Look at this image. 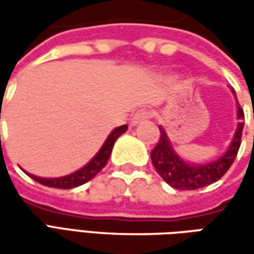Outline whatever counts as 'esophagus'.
<instances>
[{
  "mask_svg": "<svg viewBox=\"0 0 254 254\" xmlns=\"http://www.w3.org/2000/svg\"><path fill=\"white\" fill-rule=\"evenodd\" d=\"M147 119H150V112L147 109H140V110H137V112L132 114L131 124L135 126V124H138L142 120H147Z\"/></svg>",
  "mask_w": 254,
  "mask_h": 254,
  "instance_id": "esophagus-1",
  "label": "esophagus"
}]
</instances>
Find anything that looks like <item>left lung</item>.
<instances>
[{
  "mask_svg": "<svg viewBox=\"0 0 254 254\" xmlns=\"http://www.w3.org/2000/svg\"><path fill=\"white\" fill-rule=\"evenodd\" d=\"M238 117L240 120L245 119V113L240 106L238 107ZM243 124H245L243 122L238 124L235 137L223 155H220L219 158L213 161H206L202 164L187 161L180 157L177 150H174V147L171 145L164 128L160 127L161 131L160 141L151 151L152 165L161 175L162 180L175 190H190L210 185L220 180L235 161L242 142Z\"/></svg>",
  "mask_w": 254,
  "mask_h": 254,
  "instance_id": "obj_1",
  "label": "left lung"
}]
</instances>
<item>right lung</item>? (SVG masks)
I'll return each mask as SVG.
<instances>
[{
	"label": "right lung",
	"instance_id": "right-lung-1",
	"mask_svg": "<svg viewBox=\"0 0 254 254\" xmlns=\"http://www.w3.org/2000/svg\"><path fill=\"white\" fill-rule=\"evenodd\" d=\"M127 131V124L120 126L117 128H114L109 137L106 138V141L103 142V145L99 148V151L94 154L90 161L84 164L82 168L76 170L69 175H64V177H58V178H42V177H36L32 174H28L32 180L36 182L51 187V188H59V190H70V188H76L79 185H83L87 181L94 178L100 171L106 167V164L109 161V157L112 154L113 145L116 140L122 135L123 132Z\"/></svg>",
	"mask_w": 254,
	"mask_h": 254
}]
</instances>
